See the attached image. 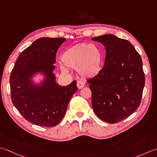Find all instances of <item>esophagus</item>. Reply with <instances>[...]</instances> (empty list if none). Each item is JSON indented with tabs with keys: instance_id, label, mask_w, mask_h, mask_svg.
Listing matches in <instances>:
<instances>
[{
	"instance_id": "obj_1",
	"label": "esophagus",
	"mask_w": 157,
	"mask_h": 157,
	"mask_svg": "<svg viewBox=\"0 0 157 157\" xmlns=\"http://www.w3.org/2000/svg\"><path fill=\"white\" fill-rule=\"evenodd\" d=\"M77 86H78L79 89H82L84 87V83L82 81H78L77 82Z\"/></svg>"
}]
</instances>
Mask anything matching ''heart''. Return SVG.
Segmentation results:
<instances>
[{"label":"heart","instance_id":"1","mask_svg":"<svg viewBox=\"0 0 157 157\" xmlns=\"http://www.w3.org/2000/svg\"><path fill=\"white\" fill-rule=\"evenodd\" d=\"M60 69L67 71V67L76 69L78 75L83 78H93L103 67V53L99 46L82 43L69 48L61 56Z\"/></svg>","mask_w":157,"mask_h":157}]
</instances>
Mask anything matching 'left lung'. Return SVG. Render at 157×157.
Returning <instances> with one entry per match:
<instances>
[{
    "label": "left lung",
    "mask_w": 157,
    "mask_h": 157,
    "mask_svg": "<svg viewBox=\"0 0 157 157\" xmlns=\"http://www.w3.org/2000/svg\"><path fill=\"white\" fill-rule=\"evenodd\" d=\"M105 46L103 68L88 79L92 106L98 117L113 124L132 114L139 107L145 76L140 55L131 43L106 34L91 39Z\"/></svg>",
    "instance_id": "obj_1"
}]
</instances>
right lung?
<instances>
[{
	"label": "right lung",
	"mask_w": 157,
	"mask_h": 157,
	"mask_svg": "<svg viewBox=\"0 0 157 157\" xmlns=\"http://www.w3.org/2000/svg\"><path fill=\"white\" fill-rule=\"evenodd\" d=\"M64 38L42 37L21 52L10 76L12 103L26 121L51 127L65 115L77 82L63 86L56 81L54 73L56 54ZM42 78L39 81L36 76Z\"/></svg>",
	"instance_id": "right-lung-1"
}]
</instances>
